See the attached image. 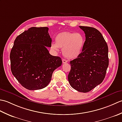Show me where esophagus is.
I'll return each mask as SVG.
<instances>
[{
    "instance_id": "obj_1",
    "label": "esophagus",
    "mask_w": 122,
    "mask_h": 122,
    "mask_svg": "<svg viewBox=\"0 0 122 122\" xmlns=\"http://www.w3.org/2000/svg\"><path fill=\"white\" fill-rule=\"evenodd\" d=\"M68 62V61L66 60V59H63L62 60V63H67Z\"/></svg>"
}]
</instances>
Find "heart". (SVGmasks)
<instances>
[{
	"label": "heart",
	"instance_id": "obj_1",
	"mask_svg": "<svg viewBox=\"0 0 122 122\" xmlns=\"http://www.w3.org/2000/svg\"><path fill=\"white\" fill-rule=\"evenodd\" d=\"M56 43L51 44L53 50L58 51L62 49V53L66 58L73 59L78 57L83 50L85 37L81 33L63 32L56 37Z\"/></svg>",
	"mask_w": 122,
	"mask_h": 122
}]
</instances>
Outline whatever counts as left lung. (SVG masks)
Returning a JSON list of instances; mask_svg holds the SVG:
<instances>
[{"label":"left lung","instance_id":"1","mask_svg":"<svg viewBox=\"0 0 122 122\" xmlns=\"http://www.w3.org/2000/svg\"><path fill=\"white\" fill-rule=\"evenodd\" d=\"M85 34L80 55L70 61L68 80L71 87L80 92L91 91L104 80L108 66V46L101 33L94 28L79 26Z\"/></svg>","mask_w":122,"mask_h":122}]
</instances>
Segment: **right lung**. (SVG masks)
<instances>
[{"mask_svg":"<svg viewBox=\"0 0 122 122\" xmlns=\"http://www.w3.org/2000/svg\"><path fill=\"white\" fill-rule=\"evenodd\" d=\"M48 27H31L17 36L10 54L12 74L22 86L40 90L50 83L53 72L61 66L60 57L49 53L52 39Z\"/></svg>","mask_w":122,"mask_h":122,"instance_id":"add662e5","label":"right lung"}]
</instances>
